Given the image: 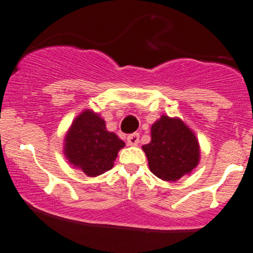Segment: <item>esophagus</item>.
Listing matches in <instances>:
<instances>
[{
  "instance_id": "1",
  "label": "esophagus",
  "mask_w": 253,
  "mask_h": 253,
  "mask_svg": "<svg viewBox=\"0 0 253 253\" xmlns=\"http://www.w3.org/2000/svg\"><path fill=\"white\" fill-rule=\"evenodd\" d=\"M127 143L129 145H137L139 143V133H132L127 137Z\"/></svg>"
}]
</instances>
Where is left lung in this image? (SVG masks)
Masks as SVG:
<instances>
[{
  "label": "left lung",
  "instance_id": "1",
  "mask_svg": "<svg viewBox=\"0 0 253 253\" xmlns=\"http://www.w3.org/2000/svg\"><path fill=\"white\" fill-rule=\"evenodd\" d=\"M152 141L143 145L155 176L176 181L190 174L200 162V145L193 132L180 119L162 116L150 128Z\"/></svg>",
  "mask_w": 253,
  "mask_h": 253
}]
</instances>
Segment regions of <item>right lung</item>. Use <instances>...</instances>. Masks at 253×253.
I'll use <instances>...</instances> for the list:
<instances>
[{"label":"right lung","mask_w":253,"mask_h":253,"mask_svg":"<svg viewBox=\"0 0 253 253\" xmlns=\"http://www.w3.org/2000/svg\"><path fill=\"white\" fill-rule=\"evenodd\" d=\"M124 141L106 131L105 121L99 115L85 110L75 120L65 143V154L73 167L88 176H98L112 169Z\"/></svg>","instance_id":"1"}]
</instances>
